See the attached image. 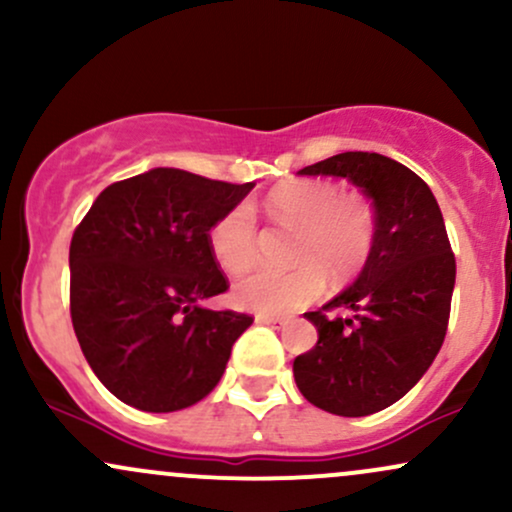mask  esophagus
Here are the masks:
<instances>
[{"label":"esophagus","mask_w":512,"mask_h":512,"mask_svg":"<svg viewBox=\"0 0 512 512\" xmlns=\"http://www.w3.org/2000/svg\"><path fill=\"white\" fill-rule=\"evenodd\" d=\"M255 322H257V325H269V327H276V330H279V327H284V325H286V317H276V315H257V317H255Z\"/></svg>","instance_id":"34e87169"}]
</instances>
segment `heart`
Returning <instances> with one entry per match:
<instances>
[{"instance_id":"1","label":"heart","mask_w":512,"mask_h":512,"mask_svg":"<svg viewBox=\"0 0 512 512\" xmlns=\"http://www.w3.org/2000/svg\"><path fill=\"white\" fill-rule=\"evenodd\" d=\"M264 211L279 226L298 231L293 272L257 269L233 286V303L260 315H284L313 303L332 281L351 279L368 260L375 214L366 197L344 195L327 180H291L274 187ZM209 248L223 272L240 274L255 262L257 223L248 204H238L209 231Z\"/></svg>"}]
</instances>
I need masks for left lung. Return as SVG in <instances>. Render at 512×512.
Wrapping results in <instances>:
<instances>
[{"label": "left lung", "mask_w": 512, "mask_h": 512, "mask_svg": "<svg viewBox=\"0 0 512 512\" xmlns=\"http://www.w3.org/2000/svg\"><path fill=\"white\" fill-rule=\"evenodd\" d=\"M349 180L373 202L375 240L361 274L322 309L305 313L317 344L293 361L298 390L337 416L390 407L424 378L443 346L455 257L428 185L395 158L346 151L298 170Z\"/></svg>", "instance_id": "1"}]
</instances>
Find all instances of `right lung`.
Here are the masks:
<instances>
[{"mask_svg":"<svg viewBox=\"0 0 512 512\" xmlns=\"http://www.w3.org/2000/svg\"><path fill=\"white\" fill-rule=\"evenodd\" d=\"M252 187L151 168L105 187L74 231V332L120 402L168 414L219 385L252 317L204 305L228 289L209 231Z\"/></svg>","mask_w":512,"mask_h":512,"instance_id":"obj_1","label":"right lung"}]
</instances>
